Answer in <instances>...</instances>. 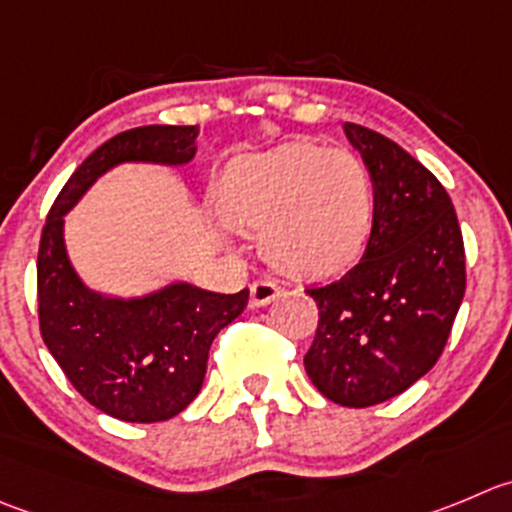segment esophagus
<instances>
[{"mask_svg":"<svg viewBox=\"0 0 512 512\" xmlns=\"http://www.w3.org/2000/svg\"><path fill=\"white\" fill-rule=\"evenodd\" d=\"M279 294H281V289L276 281H271V279L253 281L251 284V306H256V309H259V306L271 304V301H274Z\"/></svg>","mask_w":512,"mask_h":512,"instance_id":"obj_1","label":"esophagus"}]
</instances>
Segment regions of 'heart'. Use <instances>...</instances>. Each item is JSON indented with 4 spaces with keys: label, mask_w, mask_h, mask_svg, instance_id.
I'll return each instance as SVG.
<instances>
[{
    "label": "heart",
    "mask_w": 512,
    "mask_h": 512,
    "mask_svg": "<svg viewBox=\"0 0 512 512\" xmlns=\"http://www.w3.org/2000/svg\"><path fill=\"white\" fill-rule=\"evenodd\" d=\"M218 208L231 226L261 233L266 261L291 279H329L357 264L374 211L367 165L344 148L286 143L233 160Z\"/></svg>",
    "instance_id": "obj_1"
}]
</instances>
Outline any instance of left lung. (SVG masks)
Returning a JSON list of instances; mask_svg holds the SVG:
<instances>
[{"instance_id":"obj_1","label":"left lung","mask_w":512,"mask_h":512,"mask_svg":"<svg viewBox=\"0 0 512 512\" xmlns=\"http://www.w3.org/2000/svg\"><path fill=\"white\" fill-rule=\"evenodd\" d=\"M374 186L364 256L334 284L306 289L319 306L304 367L342 407H372L425 377L465 296V246L440 180L394 140L344 123Z\"/></svg>"}]
</instances>
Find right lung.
Here are the masks:
<instances>
[{"label":"right lung","mask_w":512,"mask_h":512,"mask_svg":"<svg viewBox=\"0 0 512 512\" xmlns=\"http://www.w3.org/2000/svg\"><path fill=\"white\" fill-rule=\"evenodd\" d=\"M198 125H145L115 135L82 160L47 216L37 253V311L47 349L72 387L123 422H163L191 405L208 349L248 304V289L213 294L170 284L140 299L90 291L65 248V213L120 163L183 165L196 155Z\"/></svg>","instance_id":"right-lung-1"}]
</instances>
